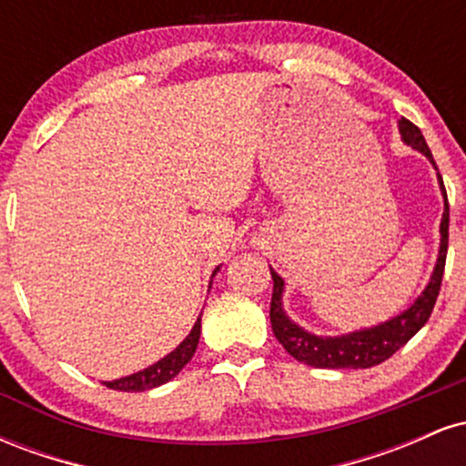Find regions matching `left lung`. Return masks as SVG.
Listing matches in <instances>:
<instances>
[{
	"label": "left lung",
	"instance_id": "obj_1",
	"mask_svg": "<svg viewBox=\"0 0 466 466\" xmlns=\"http://www.w3.org/2000/svg\"><path fill=\"white\" fill-rule=\"evenodd\" d=\"M399 131L400 140L408 147L414 148L425 155L434 166L438 175V186H441L442 199H445V210H442L441 218V248H438V258L431 271L430 282L422 289V293L410 304L405 311H400L394 318L386 319V322H379L368 329L350 330L344 335H315L311 330H307L304 326L296 324L289 318L285 307H282V293H285V280L276 274L269 267L271 278H274V293H271V329H274L276 339L280 341L282 349L289 355L296 357L298 361L307 363L313 368H330V370H339V368H352V370H360V368H372L377 363L390 360L399 349H403L405 344L414 337L419 330L425 326L430 319L431 311H434V304L441 291L442 282V271H445V258H447V240H449V203H447V190L442 184L441 173H438V166L431 157L430 147H427L425 137H422L420 129L416 125H411L410 120L400 117L399 120Z\"/></svg>",
	"mask_w": 466,
	"mask_h": 466
}]
</instances>
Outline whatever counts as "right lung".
<instances>
[{
	"label": "right lung",
	"instance_id": "obj_1",
	"mask_svg": "<svg viewBox=\"0 0 466 466\" xmlns=\"http://www.w3.org/2000/svg\"><path fill=\"white\" fill-rule=\"evenodd\" d=\"M218 269H221V267H217V269L212 271V276H217ZM199 335H201V315L197 318L192 330L186 335V339L181 341L177 349L170 350L168 355L162 357L159 361H155L153 366L144 368L140 372H133L129 377H120V379H114V381H103V383L111 390H120V392H144V390L164 386V383H168L170 379L177 377L181 368L192 360V355H195L197 350V344H199Z\"/></svg>",
	"mask_w": 466,
	"mask_h": 466
}]
</instances>
